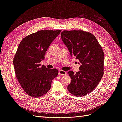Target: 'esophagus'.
<instances>
[{"label":"esophagus","instance_id":"1","mask_svg":"<svg viewBox=\"0 0 122 122\" xmlns=\"http://www.w3.org/2000/svg\"><path fill=\"white\" fill-rule=\"evenodd\" d=\"M59 74L60 75H66V72L64 71L60 70L59 71Z\"/></svg>","mask_w":122,"mask_h":122}]
</instances>
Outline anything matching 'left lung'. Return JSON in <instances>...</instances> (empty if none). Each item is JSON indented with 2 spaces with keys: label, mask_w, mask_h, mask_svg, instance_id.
<instances>
[{
  "label": "left lung",
  "mask_w": 122,
  "mask_h": 122,
  "mask_svg": "<svg viewBox=\"0 0 122 122\" xmlns=\"http://www.w3.org/2000/svg\"><path fill=\"white\" fill-rule=\"evenodd\" d=\"M62 41L71 56H75L80 64L79 71L68 72L71 82L68 90L74 96L82 97L97 87L104 74V54L96 37L82 30H65L61 33Z\"/></svg>",
  "instance_id": "left-lung-1"
}]
</instances>
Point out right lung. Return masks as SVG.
<instances>
[{
    "instance_id": "right-lung-1",
    "label": "right lung",
    "mask_w": 122,
    "mask_h": 122,
    "mask_svg": "<svg viewBox=\"0 0 122 122\" xmlns=\"http://www.w3.org/2000/svg\"><path fill=\"white\" fill-rule=\"evenodd\" d=\"M61 30H41L23 38L13 60L15 73L24 91L34 98L43 96L50 89L58 70L50 69L40 63L51 43Z\"/></svg>"
}]
</instances>
